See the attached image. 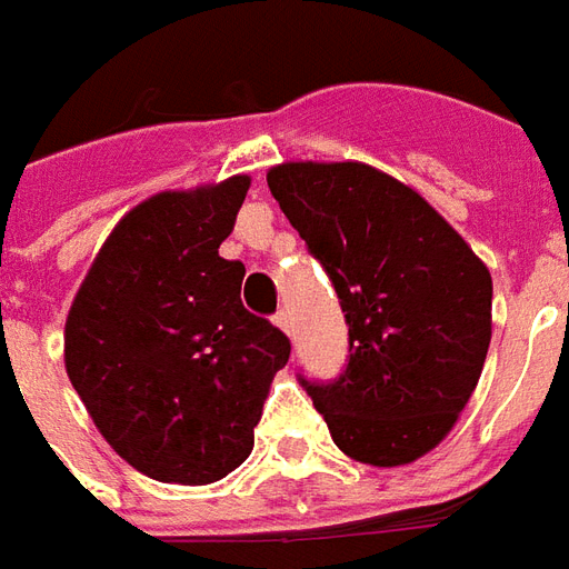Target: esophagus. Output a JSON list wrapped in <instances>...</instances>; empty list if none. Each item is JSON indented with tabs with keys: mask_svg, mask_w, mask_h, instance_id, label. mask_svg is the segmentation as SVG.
Returning <instances> with one entry per match:
<instances>
[{
	"mask_svg": "<svg viewBox=\"0 0 569 569\" xmlns=\"http://www.w3.org/2000/svg\"><path fill=\"white\" fill-rule=\"evenodd\" d=\"M272 321H276V325H279L281 330H284V333L290 336V315H288V309H279V312L272 315Z\"/></svg>",
	"mask_w": 569,
	"mask_h": 569,
	"instance_id": "esophagus-1",
	"label": "esophagus"
}]
</instances>
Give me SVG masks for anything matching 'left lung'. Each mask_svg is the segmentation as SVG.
<instances>
[{
  "label": "left lung",
  "mask_w": 569,
  "mask_h": 569,
  "mask_svg": "<svg viewBox=\"0 0 569 569\" xmlns=\"http://www.w3.org/2000/svg\"><path fill=\"white\" fill-rule=\"evenodd\" d=\"M267 184L348 325L342 372L300 385L348 458L412 463L442 442L482 376L491 272L425 197L372 166L284 163Z\"/></svg>",
  "instance_id": "obj_1"
}]
</instances>
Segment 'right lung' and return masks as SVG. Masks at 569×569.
Listing matches in <instances>:
<instances>
[{"label":"right lung","instance_id":"add662e5","mask_svg":"<svg viewBox=\"0 0 569 569\" xmlns=\"http://www.w3.org/2000/svg\"><path fill=\"white\" fill-rule=\"evenodd\" d=\"M248 176L157 193L114 227L66 318V372L130 467L157 482L209 485L254 449L290 339L242 306L233 233Z\"/></svg>","mask_w":569,"mask_h":569}]
</instances>
